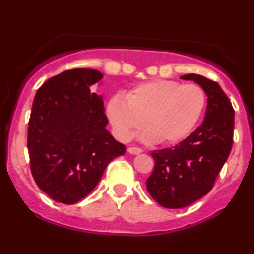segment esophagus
<instances>
[{
  "instance_id": "1",
  "label": "esophagus",
  "mask_w": 254,
  "mask_h": 254,
  "mask_svg": "<svg viewBox=\"0 0 254 254\" xmlns=\"http://www.w3.org/2000/svg\"><path fill=\"white\" fill-rule=\"evenodd\" d=\"M127 151H129L130 154H132V155H138V154H141L142 150L141 148H137V147H130V148H127Z\"/></svg>"
}]
</instances>
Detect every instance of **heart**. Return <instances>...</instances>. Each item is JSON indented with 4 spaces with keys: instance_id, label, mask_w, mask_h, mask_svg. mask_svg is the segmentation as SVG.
I'll return each mask as SVG.
<instances>
[{
    "instance_id": "heart-1",
    "label": "heart",
    "mask_w": 254,
    "mask_h": 254,
    "mask_svg": "<svg viewBox=\"0 0 254 254\" xmlns=\"http://www.w3.org/2000/svg\"><path fill=\"white\" fill-rule=\"evenodd\" d=\"M205 93L198 84L156 80L142 83L107 104L116 135L129 141L145 127L144 139L162 145L176 144L193 131L205 109Z\"/></svg>"
}]
</instances>
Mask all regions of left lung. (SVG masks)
I'll return each mask as SVG.
<instances>
[{
    "label": "left lung",
    "instance_id": "8db88e82",
    "mask_svg": "<svg viewBox=\"0 0 254 254\" xmlns=\"http://www.w3.org/2000/svg\"><path fill=\"white\" fill-rule=\"evenodd\" d=\"M180 78L199 84L208 97L203 123L176 147L154 150L147 190L160 205L180 209L205 196L214 186L233 144L234 110L220 84L197 74Z\"/></svg>",
    "mask_w": 254,
    "mask_h": 254
}]
</instances>
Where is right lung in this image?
<instances>
[{"instance_id":"obj_1","label":"right lung","mask_w":254,"mask_h":254,"mask_svg":"<svg viewBox=\"0 0 254 254\" xmlns=\"http://www.w3.org/2000/svg\"><path fill=\"white\" fill-rule=\"evenodd\" d=\"M101 78L94 69L65 70L34 97L27 136L31 172L40 190L58 203L88 196L107 165L125 153L106 130L103 97L90 90Z\"/></svg>"}]
</instances>
